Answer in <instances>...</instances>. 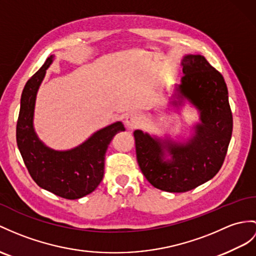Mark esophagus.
<instances>
[{
  "label": "esophagus",
  "instance_id": "1",
  "mask_svg": "<svg viewBox=\"0 0 256 256\" xmlns=\"http://www.w3.org/2000/svg\"><path fill=\"white\" fill-rule=\"evenodd\" d=\"M140 122V116L136 114V113H130L127 117H126V120H124V124H126V126L129 129H136L138 127V124Z\"/></svg>",
  "mask_w": 256,
  "mask_h": 256
}]
</instances>
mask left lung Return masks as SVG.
<instances>
[{"mask_svg":"<svg viewBox=\"0 0 256 256\" xmlns=\"http://www.w3.org/2000/svg\"><path fill=\"white\" fill-rule=\"evenodd\" d=\"M179 98H186L200 110L201 124L186 144L153 139L141 130L134 132L136 160L143 175L155 188L186 192L208 182L225 160L232 134V113L222 74L203 55H186ZM175 104H177L175 102ZM172 160H164V148Z\"/></svg>","mask_w":256,"mask_h":256,"instance_id":"obj_1","label":"left lung"}]
</instances>
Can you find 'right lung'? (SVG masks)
I'll return each instance as SVG.
<instances>
[{"label":"right lung","instance_id":"obj_1","mask_svg":"<svg viewBox=\"0 0 256 256\" xmlns=\"http://www.w3.org/2000/svg\"><path fill=\"white\" fill-rule=\"evenodd\" d=\"M53 56L28 81L22 93L16 140L31 178L41 188L60 198L76 200L96 189L104 175L105 153L113 136L124 130L120 122L98 130L82 144L58 152L46 148L32 126L36 91Z\"/></svg>","mask_w":256,"mask_h":256}]
</instances>
